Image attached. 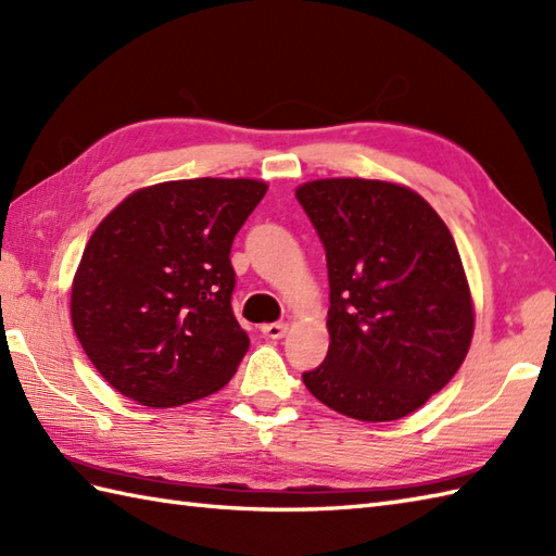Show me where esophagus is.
<instances>
[{"label": "esophagus", "mask_w": 556, "mask_h": 556, "mask_svg": "<svg viewBox=\"0 0 556 556\" xmlns=\"http://www.w3.org/2000/svg\"><path fill=\"white\" fill-rule=\"evenodd\" d=\"M260 332H263L267 339H285L287 332H289V325H287V323L263 325V327H260Z\"/></svg>", "instance_id": "1"}]
</instances>
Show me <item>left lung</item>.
Instances as JSON below:
<instances>
[{"instance_id": "1", "label": "left lung", "mask_w": 556, "mask_h": 556, "mask_svg": "<svg viewBox=\"0 0 556 556\" xmlns=\"http://www.w3.org/2000/svg\"><path fill=\"white\" fill-rule=\"evenodd\" d=\"M329 275V351L308 392L349 418L399 420L452 380L473 339V301L442 217L406 186H299Z\"/></svg>"}]
</instances>
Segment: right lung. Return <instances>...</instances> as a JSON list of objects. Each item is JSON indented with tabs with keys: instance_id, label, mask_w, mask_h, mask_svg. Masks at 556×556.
Wrapping results in <instances>:
<instances>
[{
	"instance_id": "obj_1",
	"label": "right lung",
	"mask_w": 556,
	"mask_h": 556,
	"mask_svg": "<svg viewBox=\"0 0 556 556\" xmlns=\"http://www.w3.org/2000/svg\"><path fill=\"white\" fill-rule=\"evenodd\" d=\"M253 179L140 188L92 231L71 287L83 351L116 392L152 408L227 384L251 339L231 311V243L263 200Z\"/></svg>"
}]
</instances>
